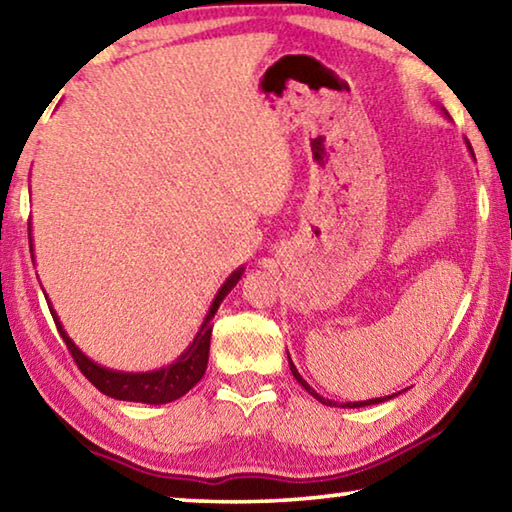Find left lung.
I'll return each mask as SVG.
<instances>
[{
  "label": "left lung",
  "instance_id": "left-lung-1",
  "mask_svg": "<svg viewBox=\"0 0 512 512\" xmlns=\"http://www.w3.org/2000/svg\"><path fill=\"white\" fill-rule=\"evenodd\" d=\"M445 112V115H447V110H443ZM449 117V115H447ZM465 144H467V149H470V153H472V158H474V151H472V146H470V142H467L465 140ZM287 357H289V354H287ZM289 368H291V372H293V377H296V381H298V384L302 386V388H305V391L311 395V397H316V400L318 402H323V404H327V406H336V402H332V400H325V397L323 395H318L316 391H314V388H311L309 384H307V381L305 379H302L300 377V372H298V368L296 366H293V361H291V357H289ZM397 395V393H395ZM395 395H388V397H375V400H363V402H345V404H339V406H343V409H345V406H350V409H359V406H370V404H379V402H386V400H391V397H395Z\"/></svg>",
  "mask_w": 512,
  "mask_h": 512
}]
</instances>
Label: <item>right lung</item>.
<instances>
[{"mask_svg":"<svg viewBox=\"0 0 512 512\" xmlns=\"http://www.w3.org/2000/svg\"><path fill=\"white\" fill-rule=\"evenodd\" d=\"M31 248H33V244H31ZM241 273H244V266H239L237 271L223 282V287L214 296L210 311H207V316L201 323V327H198V332L194 336V341L189 343V348L180 354L176 361H171L169 366L151 370V372H121V370H110V368L99 366V363H94L90 357H85L79 345L69 339L67 332L63 329V323L58 320L56 311H54V307H51L49 300H47V305H49L51 316H54L58 332H60V336H63V341L67 345V350L72 352L76 366L81 368L83 375L88 377L103 395L115 397V400H124V402L167 404V402L178 400V397H183L189 388H194L198 381L203 379L205 368H207V359H210L212 318L216 314V309H219V305L223 302V298L237 287V282L241 280Z\"/></svg>","mask_w":512,"mask_h":512,"instance_id":"right-lung-1","label":"right lung"}]
</instances>
